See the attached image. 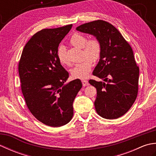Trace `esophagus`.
<instances>
[{
  "instance_id": "34e87169",
  "label": "esophagus",
  "mask_w": 156,
  "mask_h": 156,
  "mask_svg": "<svg viewBox=\"0 0 156 156\" xmlns=\"http://www.w3.org/2000/svg\"><path fill=\"white\" fill-rule=\"evenodd\" d=\"M82 85H83V87L88 85V82L85 80H82Z\"/></svg>"
}]
</instances>
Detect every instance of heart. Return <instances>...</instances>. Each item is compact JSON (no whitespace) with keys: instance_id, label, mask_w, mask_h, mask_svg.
I'll return each mask as SVG.
<instances>
[{"instance_id":"b5f03b06","label":"heart","mask_w":156,"mask_h":156,"mask_svg":"<svg viewBox=\"0 0 156 156\" xmlns=\"http://www.w3.org/2000/svg\"><path fill=\"white\" fill-rule=\"evenodd\" d=\"M69 43L74 47L83 49L84 55L86 58L83 62L76 64L71 71V76L74 78L84 79L87 78L92 67V61L96 62L100 58L102 51L101 45L97 39H92L87 41V38L84 35L76 33L73 34L69 39ZM58 57L59 62L63 65H69V62L66 58L65 49L60 47L58 51Z\"/></svg>"}]
</instances>
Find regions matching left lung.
Wrapping results in <instances>:
<instances>
[{
	"label": "left lung",
	"instance_id": "obj_1",
	"mask_svg": "<svg viewBox=\"0 0 156 156\" xmlns=\"http://www.w3.org/2000/svg\"><path fill=\"white\" fill-rule=\"evenodd\" d=\"M76 30L93 35L102 51L94 76L102 81L89 80L97 90L96 111L102 118L115 119L127 112L138 92L140 69L132 48L113 25L102 20L85 23Z\"/></svg>",
	"mask_w": 156,
	"mask_h": 156
}]
</instances>
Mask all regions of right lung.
Listing matches in <instances>:
<instances>
[{
	"mask_svg": "<svg viewBox=\"0 0 156 156\" xmlns=\"http://www.w3.org/2000/svg\"><path fill=\"white\" fill-rule=\"evenodd\" d=\"M72 27L37 32L25 45L19 63L21 90L29 110L50 127H61L70 121L73 102L82 87L79 79L66 83L68 72L58 57L59 44Z\"/></svg>",
	"mask_w": 156,
	"mask_h": 156,
	"instance_id": "right-lung-1",
	"label": "right lung"
}]
</instances>
